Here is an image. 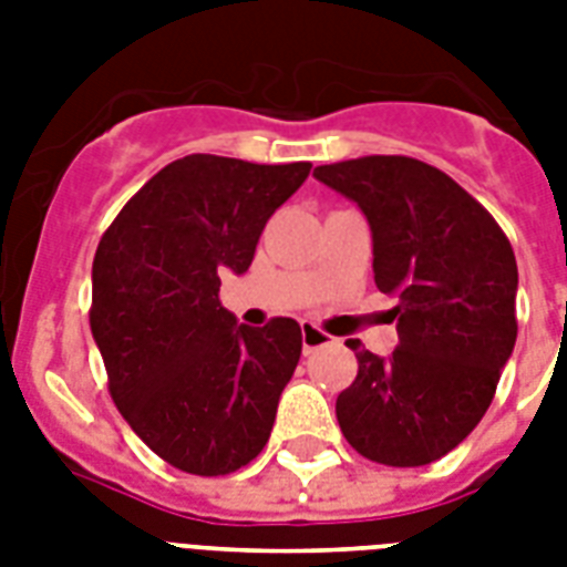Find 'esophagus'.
<instances>
[{"instance_id":"obj_1","label":"esophagus","mask_w":567,"mask_h":567,"mask_svg":"<svg viewBox=\"0 0 567 567\" xmlns=\"http://www.w3.org/2000/svg\"><path fill=\"white\" fill-rule=\"evenodd\" d=\"M332 344V338L327 336V332H320L318 327H311V323H302V353L311 355L315 350H320V347Z\"/></svg>"}]
</instances>
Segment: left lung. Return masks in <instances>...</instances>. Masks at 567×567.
Here are the masks:
<instances>
[{"label": "left lung", "instance_id": "left-lung-1", "mask_svg": "<svg viewBox=\"0 0 567 567\" xmlns=\"http://www.w3.org/2000/svg\"><path fill=\"white\" fill-rule=\"evenodd\" d=\"M315 179L359 203L377 288L396 297L394 353L347 341L359 373L336 400L338 426L379 465H430L483 421L518 338L509 238L447 173L409 155L323 164Z\"/></svg>", "mask_w": 567, "mask_h": 567}]
</instances>
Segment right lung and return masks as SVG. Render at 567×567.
<instances>
[{
	"label": "right lung",
	"mask_w": 567,
	"mask_h": 567,
	"mask_svg": "<svg viewBox=\"0 0 567 567\" xmlns=\"http://www.w3.org/2000/svg\"><path fill=\"white\" fill-rule=\"evenodd\" d=\"M309 171L185 155L123 205L96 247L91 332L111 400L185 474H231L270 439L300 362V323L238 327L223 309L220 274L252 265L265 223Z\"/></svg>",
	"instance_id": "right-lung-1"
}]
</instances>
